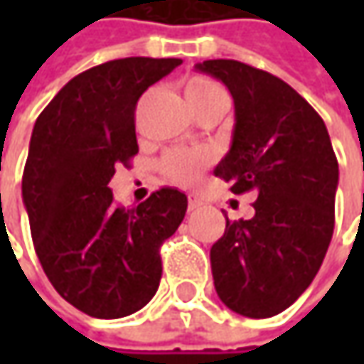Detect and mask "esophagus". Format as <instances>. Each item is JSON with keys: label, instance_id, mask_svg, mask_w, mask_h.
<instances>
[{"label": "esophagus", "instance_id": "esophagus-1", "mask_svg": "<svg viewBox=\"0 0 364 364\" xmlns=\"http://www.w3.org/2000/svg\"><path fill=\"white\" fill-rule=\"evenodd\" d=\"M200 206H203V200H200V198L188 196V210H196V208H200Z\"/></svg>", "mask_w": 364, "mask_h": 364}]
</instances>
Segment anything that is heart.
<instances>
[{
	"label": "heart",
	"instance_id": "obj_1",
	"mask_svg": "<svg viewBox=\"0 0 364 364\" xmlns=\"http://www.w3.org/2000/svg\"><path fill=\"white\" fill-rule=\"evenodd\" d=\"M186 99H188L192 111L204 105L206 101H210L213 97L225 95V91L220 89V85H217L213 78L208 77H192L186 80ZM206 156L200 151H170L164 156L161 160V170L164 174L168 176L170 180H174L178 184H194L203 170L206 168Z\"/></svg>",
	"mask_w": 364,
	"mask_h": 364
}]
</instances>
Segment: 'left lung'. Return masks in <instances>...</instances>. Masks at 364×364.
Returning <instances> with one entry per match:
<instances>
[{"label": "left lung", "instance_id": "8db88e82", "mask_svg": "<svg viewBox=\"0 0 364 364\" xmlns=\"http://www.w3.org/2000/svg\"><path fill=\"white\" fill-rule=\"evenodd\" d=\"M235 103L229 154L215 176L232 194H257L251 218L229 220L210 249L213 279L227 308L269 318L312 284L334 231L338 161L322 117L282 78L239 60H204Z\"/></svg>", "mask_w": 364, "mask_h": 364}]
</instances>
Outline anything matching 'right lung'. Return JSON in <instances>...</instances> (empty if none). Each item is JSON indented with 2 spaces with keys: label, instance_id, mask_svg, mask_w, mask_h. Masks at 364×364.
I'll return each mask as SVG.
<instances>
[{
  "label": "right lung",
  "instance_id": "right-lung-1",
  "mask_svg": "<svg viewBox=\"0 0 364 364\" xmlns=\"http://www.w3.org/2000/svg\"><path fill=\"white\" fill-rule=\"evenodd\" d=\"M180 58H119L68 80L36 119L21 178L36 255L50 284L92 318H123L158 291L161 243L188 198L156 190L123 208L109 182L137 154L135 105Z\"/></svg>",
  "mask_w": 364,
  "mask_h": 364
}]
</instances>
